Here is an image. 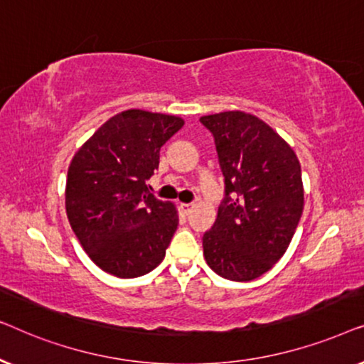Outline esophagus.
<instances>
[{
	"instance_id": "1",
	"label": "esophagus",
	"mask_w": 364,
	"mask_h": 364,
	"mask_svg": "<svg viewBox=\"0 0 364 364\" xmlns=\"http://www.w3.org/2000/svg\"><path fill=\"white\" fill-rule=\"evenodd\" d=\"M181 208H182V210L186 212V213H188V212H191L192 208H193V203H181Z\"/></svg>"
}]
</instances>
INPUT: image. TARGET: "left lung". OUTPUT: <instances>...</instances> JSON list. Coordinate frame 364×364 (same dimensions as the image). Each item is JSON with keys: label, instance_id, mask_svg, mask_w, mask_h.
Instances as JSON below:
<instances>
[{"label": "left lung", "instance_id": "1", "mask_svg": "<svg viewBox=\"0 0 364 364\" xmlns=\"http://www.w3.org/2000/svg\"><path fill=\"white\" fill-rule=\"evenodd\" d=\"M200 122L213 136L225 186L215 223L203 233V255L227 280H255L283 257L300 222V162L252 114L228 111L203 116Z\"/></svg>", "mask_w": 364, "mask_h": 364}]
</instances>
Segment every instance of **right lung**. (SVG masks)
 Segmentation results:
<instances>
[{"mask_svg":"<svg viewBox=\"0 0 364 364\" xmlns=\"http://www.w3.org/2000/svg\"><path fill=\"white\" fill-rule=\"evenodd\" d=\"M182 126L177 116L129 109L102 124L69 166V223L89 258L114 277L146 275L166 257L177 210L146 182Z\"/></svg>","mask_w":364,"mask_h":364,"instance_id":"add662e5","label":"right lung"}]
</instances>
